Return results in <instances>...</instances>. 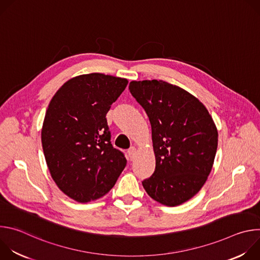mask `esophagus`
I'll return each mask as SVG.
<instances>
[{"label": "esophagus", "instance_id": "1", "mask_svg": "<svg viewBox=\"0 0 260 260\" xmlns=\"http://www.w3.org/2000/svg\"><path fill=\"white\" fill-rule=\"evenodd\" d=\"M127 153H128L129 159H131V160H134L135 157H136V154H137V149H136L135 147H132L131 149L127 151Z\"/></svg>", "mask_w": 260, "mask_h": 260}]
</instances>
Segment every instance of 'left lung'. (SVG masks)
Returning <instances> with one entry per match:
<instances>
[{
    "instance_id": "8db88e82",
    "label": "left lung",
    "mask_w": 260,
    "mask_h": 260,
    "mask_svg": "<svg viewBox=\"0 0 260 260\" xmlns=\"http://www.w3.org/2000/svg\"><path fill=\"white\" fill-rule=\"evenodd\" d=\"M129 91L149 117L155 171L142 184L150 198L169 207L193 198L211 173L218 132L194 95L162 80L132 81Z\"/></svg>"
}]
</instances>
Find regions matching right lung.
<instances>
[{"instance_id": "1", "label": "right lung", "mask_w": 260, "mask_h": 260, "mask_svg": "<svg viewBox=\"0 0 260 260\" xmlns=\"http://www.w3.org/2000/svg\"><path fill=\"white\" fill-rule=\"evenodd\" d=\"M128 81L101 73L68 80L51 99L41 141L57 187L79 203L95 201L112 188L126 166L110 142L106 114Z\"/></svg>"}]
</instances>
